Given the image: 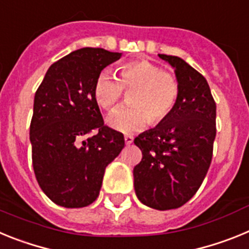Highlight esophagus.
I'll return each instance as SVG.
<instances>
[{
  "label": "esophagus",
  "instance_id": "obj_1",
  "mask_svg": "<svg viewBox=\"0 0 249 249\" xmlns=\"http://www.w3.org/2000/svg\"><path fill=\"white\" fill-rule=\"evenodd\" d=\"M132 142H133V137H132V136H129V135L124 136V143L131 144Z\"/></svg>",
  "mask_w": 249,
  "mask_h": 249
}]
</instances>
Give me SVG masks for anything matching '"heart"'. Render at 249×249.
Returning a JSON list of instances; mask_svg holds the SVG:
<instances>
[{"mask_svg": "<svg viewBox=\"0 0 249 249\" xmlns=\"http://www.w3.org/2000/svg\"><path fill=\"white\" fill-rule=\"evenodd\" d=\"M124 91H131L129 105L112 112L107 122L117 131L132 133L149 122L157 126L166 121L177 105L181 87L175 74L147 59L123 63L118 78L105 70L94 82V98L106 111L120 103Z\"/></svg>", "mask_w": 249, "mask_h": 249, "instance_id": "1", "label": "heart"}]
</instances>
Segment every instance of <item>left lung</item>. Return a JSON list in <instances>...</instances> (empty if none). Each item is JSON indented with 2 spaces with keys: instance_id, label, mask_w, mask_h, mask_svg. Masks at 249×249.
Here are the masks:
<instances>
[{
  "instance_id": "1",
  "label": "left lung",
  "mask_w": 249,
  "mask_h": 249,
  "mask_svg": "<svg viewBox=\"0 0 249 249\" xmlns=\"http://www.w3.org/2000/svg\"><path fill=\"white\" fill-rule=\"evenodd\" d=\"M175 68L181 92L169 117L141 133L142 160L133 168L138 199L158 211L190 201L206 177L215 138V102L206 78L183 59L158 54Z\"/></svg>"
}]
</instances>
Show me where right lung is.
I'll list each match as a JSON object with an SVG mask.
<instances>
[{"instance_id":"add662e5","label":"right lung","mask_w":249,"mask_h":249,"mask_svg":"<svg viewBox=\"0 0 249 249\" xmlns=\"http://www.w3.org/2000/svg\"><path fill=\"white\" fill-rule=\"evenodd\" d=\"M121 56L103 48L73 51L51 65L35 94L32 166L41 190L58 206L93 203L106 167L124 147L122 133L103 122L93 93L101 71Z\"/></svg>"}]
</instances>
